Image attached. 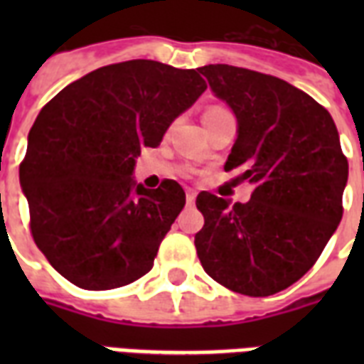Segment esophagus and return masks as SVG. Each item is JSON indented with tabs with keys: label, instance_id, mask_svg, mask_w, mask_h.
I'll list each match as a JSON object with an SVG mask.
<instances>
[{
	"label": "esophagus",
	"instance_id": "esophagus-1",
	"mask_svg": "<svg viewBox=\"0 0 364 364\" xmlns=\"http://www.w3.org/2000/svg\"><path fill=\"white\" fill-rule=\"evenodd\" d=\"M194 200H196V191H193V188H188V191H187V204L193 205Z\"/></svg>",
	"mask_w": 364,
	"mask_h": 364
}]
</instances>
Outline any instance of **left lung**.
I'll use <instances>...</instances> for the list:
<instances>
[{
	"instance_id": "8db88e82",
	"label": "left lung",
	"mask_w": 364,
	"mask_h": 364,
	"mask_svg": "<svg viewBox=\"0 0 364 364\" xmlns=\"http://www.w3.org/2000/svg\"><path fill=\"white\" fill-rule=\"evenodd\" d=\"M198 71L238 121L225 170L255 188L245 204L198 194L196 253L225 287L270 296L310 270L340 225L348 160L338 130L325 107L277 77L227 64Z\"/></svg>"
}]
</instances>
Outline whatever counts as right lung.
I'll use <instances>...</instances> for the list:
<instances>
[{
    "label": "right lung",
    "mask_w": 364,
    "mask_h": 364,
    "mask_svg": "<svg viewBox=\"0 0 364 364\" xmlns=\"http://www.w3.org/2000/svg\"><path fill=\"white\" fill-rule=\"evenodd\" d=\"M204 90L196 70L130 60L77 79L37 115L20 187L37 247L73 285L122 287L153 268L185 191L145 188L134 166Z\"/></svg>",
    "instance_id": "add662e5"
}]
</instances>
